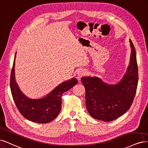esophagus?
Listing matches in <instances>:
<instances>
[{
  "instance_id": "1",
  "label": "esophagus",
  "mask_w": 148,
  "mask_h": 148,
  "mask_svg": "<svg viewBox=\"0 0 148 148\" xmlns=\"http://www.w3.org/2000/svg\"><path fill=\"white\" fill-rule=\"evenodd\" d=\"M86 73H87L86 71H85L84 69H79L77 71V74L79 77H82V76H84V75H85V74H86Z\"/></svg>"
}]
</instances>
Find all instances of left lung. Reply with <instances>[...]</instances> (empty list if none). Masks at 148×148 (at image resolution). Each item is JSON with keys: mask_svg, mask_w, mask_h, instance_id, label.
Masks as SVG:
<instances>
[{"mask_svg": "<svg viewBox=\"0 0 148 148\" xmlns=\"http://www.w3.org/2000/svg\"><path fill=\"white\" fill-rule=\"evenodd\" d=\"M132 48L130 64L119 83L109 85L97 77H83L85 103L88 113L97 120L110 122L125 113L133 103L138 82L136 53Z\"/></svg>", "mask_w": 148, "mask_h": 148, "instance_id": "8db88e82", "label": "left lung"}]
</instances>
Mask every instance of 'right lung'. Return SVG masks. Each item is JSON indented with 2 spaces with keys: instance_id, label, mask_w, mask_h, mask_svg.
I'll return each instance as SVG.
<instances>
[{
  "instance_id": "1",
  "label": "right lung",
  "mask_w": 148,
  "mask_h": 148,
  "mask_svg": "<svg viewBox=\"0 0 148 148\" xmlns=\"http://www.w3.org/2000/svg\"><path fill=\"white\" fill-rule=\"evenodd\" d=\"M15 60V57L12 69L10 85L13 99L18 111L24 117L32 122L47 123L52 121L60 112L62 94L77 84V79L73 78L61 83L44 98L31 99L22 93L16 82Z\"/></svg>"
}]
</instances>
